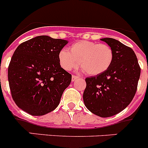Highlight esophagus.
I'll list each match as a JSON object with an SVG mask.
<instances>
[{
    "instance_id": "1",
    "label": "esophagus",
    "mask_w": 148,
    "mask_h": 148,
    "mask_svg": "<svg viewBox=\"0 0 148 148\" xmlns=\"http://www.w3.org/2000/svg\"><path fill=\"white\" fill-rule=\"evenodd\" d=\"M78 76H77V75H73L72 76V82H74V81H75L76 79H78Z\"/></svg>"
}]
</instances>
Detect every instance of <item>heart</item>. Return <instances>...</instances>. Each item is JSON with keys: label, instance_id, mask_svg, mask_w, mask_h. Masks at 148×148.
<instances>
[{"label": "heart", "instance_id": "obj_1", "mask_svg": "<svg viewBox=\"0 0 148 148\" xmlns=\"http://www.w3.org/2000/svg\"><path fill=\"white\" fill-rule=\"evenodd\" d=\"M114 58L113 49L105 44L80 40L70 47V52L63 49L58 53L60 65L66 71L81 64L90 75H97L108 70Z\"/></svg>", "mask_w": 148, "mask_h": 148}]
</instances>
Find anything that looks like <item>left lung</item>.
<instances>
[{
  "mask_svg": "<svg viewBox=\"0 0 148 148\" xmlns=\"http://www.w3.org/2000/svg\"><path fill=\"white\" fill-rule=\"evenodd\" d=\"M101 40L113 49L114 58L108 70L86 78L83 99L91 113L107 118L120 113L131 102L136 92L141 68L131 48L110 38Z\"/></svg>",
  "mask_w": 148,
  "mask_h": 148,
  "instance_id": "left-lung-1",
  "label": "left lung"
}]
</instances>
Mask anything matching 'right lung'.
Returning <instances> with one entry per match:
<instances>
[{"instance_id":"1","label":"right lung","mask_w":148,"mask_h":148,"mask_svg":"<svg viewBox=\"0 0 148 148\" xmlns=\"http://www.w3.org/2000/svg\"><path fill=\"white\" fill-rule=\"evenodd\" d=\"M67 43L40 35L17 47L8 67V80L18 108L32 116H43L58 107L72 80L58 60V53Z\"/></svg>"}]
</instances>
